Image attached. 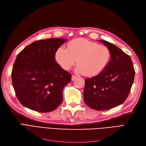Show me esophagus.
<instances>
[{
  "label": "esophagus",
  "mask_w": 146,
  "mask_h": 146,
  "mask_svg": "<svg viewBox=\"0 0 146 146\" xmlns=\"http://www.w3.org/2000/svg\"><path fill=\"white\" fill-rule=\"evenodd\" d=\"M77 78V77L76 76H72V78H71V79H72V81H74L75 79H76Z\"/></svg>",
  "instance_id": "1"
}]
</instances>
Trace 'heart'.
<instances>
[{
    "label": "heart",
    "mask_w": 146,
    "mask_h": 146,
    "mask_svg": "<svg viewBox=\"0 0 146 146\" xmlns=\"http://www.w3.org/2000/svg\"><path fill=\"white\" fill-rule=\"evenodd\" d=\"M111 58L110 48L86 39L77 38L68 44V49L60 46L55 53V60L60 67L68 70L77 60L76 71L88 77L100 74L107 68Z\"/></svg>",
    "instance_id": "heart-1"
}]
</instances>
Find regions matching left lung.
<instances>
[{
    "instance_id": "left-lung-1",
    "label": "left lung",
    "mask_w": 146,
    "mask_h": 146,
    "mask_svg": "<svg viewBox=\"0 0 146 146\" xmlns=\"http://www.w3.org/2000/svg\"><path fill=\"white\" fill-rule=\"evenodd\" d=\"M111 52L108 66L102 72L86 78L84 102L96 110H106L122 104L129 96L135 77V69L129 55L113 44L99 40Z\"/></svg>"
}]
</instances>
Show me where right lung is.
<instances>
[{"mask_svg": "<svg viewBox=\"0 0 146 146\" xmlns=\"http://www.w3.org/2000/svg\"><path fill=\"white\" fill-rule=\"evenodd\" d=\"M67 39L50 38L32 42L17 55L11 72L17 99L24 107L47 113L63 101L71 74L56 63L55 53Z\"/></svg>", "mask_w": 146, "mask_h": 146, "instance_id": "add662e5", "label": "right lung"}]
</instances>
